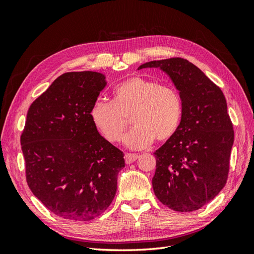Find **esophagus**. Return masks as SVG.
<instances>
[{"mask_svg":"<svg viewBox=\"0 0 254 254\" xmlns=\"http://www.w3.org/2000/svg\"><path fill=\"white\" fill-rule=\"evenodd\" d=\"M138 156L136 154H131V153H127L126 155H124V159H126V163L128 165V164H132L134 163L137 159Z\"/></svg>","mask_w":254,"mask_h":254,"instance_id":"34e87169","label":"esophagus"}]
</instances>
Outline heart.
Returning a JSON list of instances; mask_svg holds the SVG:
<instances>
[{"mask_svg":"<svg viewBox=\"0 0 254 254\" xmlns=\"http://www.w3.org/2000/svg\"><path fill=\"white\" fill-rule=\"evenodd\" d=\"M183 105L180 94L157 80L131 77L112 91L111 102L97 100L90 109V118L108 142L122 138L131 117L132 130L124 137L131 149H142L156 138L167 141L180 127Z\"/></svg>","mask_w":254,"mask_h":254,"instance_id":"1","label":"heart"}]
</instances>
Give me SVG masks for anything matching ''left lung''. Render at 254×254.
Returning <instances> with one entry per match:
<instances>
[{
    "mask_svg": "<svg viewBox=\"0 0 254 254\" xmlns=\"http://www.w3.org/2000/svg\"><path fill=\"white\" fill-rule=\"evenodd\" d=\"M167 74L183 105L180 127L154 153L153 189L159 201L177 212H193L209 203L227 181L234 128L218 86L186 59L149 61Z\"/></svg>",
    "mask_w": 254,
    "mask_h": 254,
    "instance_id": "8db88e82",
    "label": "left lung"
}]
</instances>
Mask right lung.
<instances>
[{
  "label": "right lung",
  "mask_w": 254,
  "mask_h": 254,
  "mask_svg": "<svg viewBox=\"0 0 254 254\" xmlns=\"http://www.w3.org/2000/svg\"><path fill=\"white\" fill-rule=\"evenodd\" d=\"M106 85L98 72L62 74L30 105L20 136L31 192L50 212L74 222L94 219L109 207L126 166L123 153L90 118Z\"/></svg>",
  "instance_id": "add662e5"
}]
</instances>
